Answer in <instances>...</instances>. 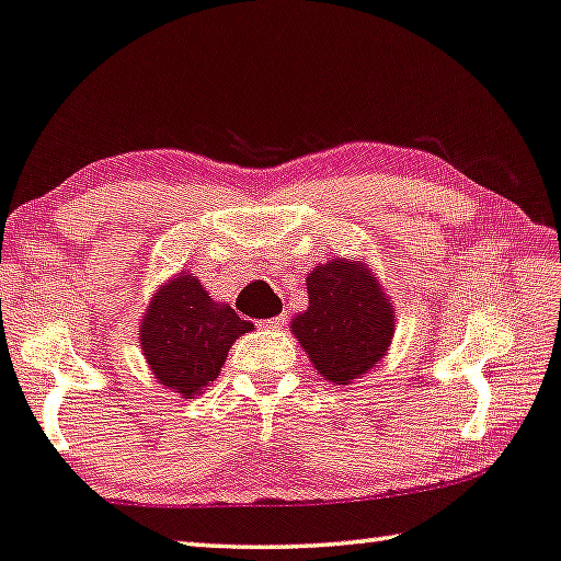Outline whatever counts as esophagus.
Returning <instances> with one entry per match:
<instances>
[{
	"label": "esophagus",
	"mask_w": 561,
	"mask_h": 561,
	"mask_svg": "<svg viewBox=\"0 0 561 561\" xmlns=\"http://www.w3.org/2000/svg\"><path fill=\"white\" fill-rule=\"evenodd\" d=\"M262 324H264V328H270V330H279V328H284V324H287V314H277V317H272V320H264Z\"/></svg>",
	"instance_id": "1"
}]
</instances>
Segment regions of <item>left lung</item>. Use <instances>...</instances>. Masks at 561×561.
Returning <instances> with one entry per match:
<instances>
[{
  "mask_svg": "<svg viewBox=\"0 0 561 561\" xmlns=\"http://www.w3.org/2000/svg\"><path fill=\"white\" fill-rule=\"evenodd\" d=\"M307 299L289 328L324 380L350 386L382 363L396 334V309L370 264L334 256L314 266Z\"/></svg>",
  "mask_w": 561,
  "mask_h": 561,
  "instance_id": "1",
  "label": "left lung"
}]
</instances>
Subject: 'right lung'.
Returning a JSON list of instances; mask_svg holds the SVG:
<instances>
[{
  "mask_svg": "<svg viewBox=\"0 0 561 561\" xmlns=\"http://www.w3.org/2000/svg\"><path fill=\"white\" fill-rule=\"evenodd\" d=\"M254 330L231 305L216 302L194 274L179 272L150 297L140 320V350L153 378L194 398L211 386L233 342Z\"/></svg>",
  "mask_w": 561,
  "mask_h": 561,
  "instance_id": "obj_1",
  "label": "right lung"
}]
</instances>
